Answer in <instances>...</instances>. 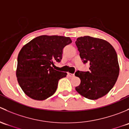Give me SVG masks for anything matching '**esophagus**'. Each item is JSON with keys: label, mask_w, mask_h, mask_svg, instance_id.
<instances>
[{"label": "esophagus", "mask_w": 129, "mask_h": 129, "mask_svg": "<svg viewBox=\"0 0 129 129\" xmlns=\"http://www.w3.org/2000/svg\"><path fill=\"white\" fill-rule=\"evenodd\" d=\"M67 75L69 77H73V76H74V74H72L69 72H67Z\"/></svg>", "instance_id": "esophagus-1"}]
</instances>
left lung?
<instances>
[{"label": "left lung", "mask_w": 129, "mask_h": 129, "mask_svg": "<svg viewBox=\"0 0 129 129\" xmlns=\"http://www.w3.org/2000/svg\"><path fill=\"white\" fill-rule=\"evenodd\" d=\"M80 57L84 63L89 62V71H77L80 84L77 92L90 100H97L107 94L116 82L119 74L117 53L106 40L84 36L75 41Z\"/></svg>", "instance_id": "1"}]
</instances>
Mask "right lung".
<instances>
[{"label":"right lung","mask_w":129,"mask_h":129,"mask_svg":"<svg viewBox=\"0 0 129 129\" xmlns=\"http://www.w3.org/2000/svg\"><path fill=\"white\" fill-rule=\"evenodd\" d=\"M72 43L70 37L40 36L26 44L17 57L16 76L24 92L30 98L44 101L56 91L59 79L66 72L53 68L60 62L65 46Z\"/></svg>","instance_id":"add662e5"}]
</instances>
